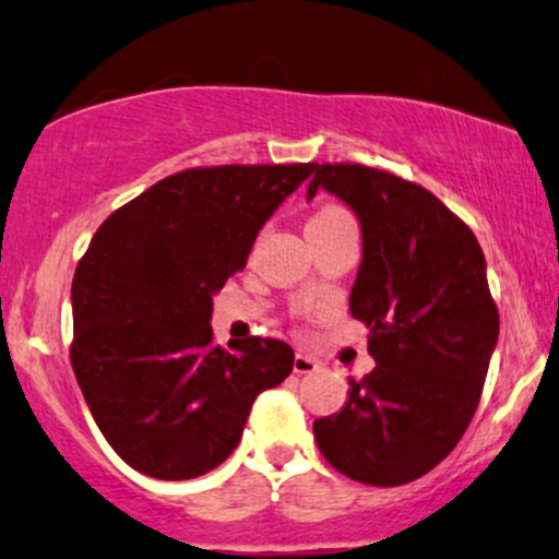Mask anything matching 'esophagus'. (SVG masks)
<instances>
[{"label":"esophagus","mask_w":559,"mask_h":559,"mask_svg":"<svg viewBox=\"0 0 559 559\" xmlns=\"http://www.w3.org/2000/svg\"><path fill=\"white\" fill-rule=\"evenodd\" d=\"M293 369H296V374H311L319 369V361L313 356L304 354V350H298L296 359H293Z\"/></svg>","instance_id":"34e87169"}]
</instances>
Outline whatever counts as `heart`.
<instances>
[{
    "label": "heart",
    "instance_id": "obj_1",
    "mask_svg": "<svg viewBox=\"0 0 559 559\" xmlns=\"http://www.w3.org/2000/svg\"><path fill=\"white\" fill-rule=\"evenodd\" d=\"M337 218H350L346 211L343 209H337V205H328V209H322V211H317V216L311 218L309 224H322V222H337Z\"/></svg>",
    "mask_w": 559,
    "mask_h": 559
}]
</instances>
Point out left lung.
Segmentation results:
<instances>
[{"label":"left lung","instance_id":"left-lung-1","mask_svg":"<svg viewBox=\"0 0 559 559\" xmlns=\"http://www.w3.org/2000/svg\"><path fill=\"white\" fill-rule=\"evenodd\" d=\"M341 198L361 224L350 313L369 328L378 367L350 380L341 412L313 423L337 473L401 486L430 473L478 409L499 313L467 224L432 192L359 163H313L306 190Z\"/></svg>","mask_w":559,"mask_h":559}]
</instances>
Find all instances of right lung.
I'll return each mask as SVG.
<instances>
[{
    "label": "right lung",
    "instance_id": "obj_1",
    "mask_svg": "<svg viewBox=\"0 0 559 559\" xmlns=\"http://www.w3.org/2000/svg\"><path fill=\"white\" fill-rule=\"evenodd\" d=\"M296 166L190 168L94 231L71 287V364L129 467L190 480L237 449L255 396L293 372L272 337L213 346V296L246 269L263 224L311 177Z\"/></svg>",
    "mask_w": 559,
    "mask_h": 559
}]
</instances>
